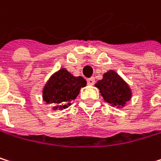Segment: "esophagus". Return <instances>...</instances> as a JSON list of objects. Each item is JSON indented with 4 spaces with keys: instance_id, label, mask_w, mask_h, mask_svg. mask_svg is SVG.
Masks as SVG:
<instances>
[{
    "instance_id": "34e87169",
    "label": "esophagus",
    "mask_w": 161,
    "mask_h": 161,
    "mask_svg": "<svg viewBox=\"0 0 161 161\" xmlns=\"http://www.w3.org/2000/svg\"><path fill=\"white\" fill-rule=\"evenodd\" d=\"M87 82H88V85H91V86H92V85H94V83H95V79H94L93 77H92V78H89V79L87 80Z\"/></svg>"
}]
</instances>
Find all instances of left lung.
Listing matches in <instances>:
<instances>
[{
	"instance_id": "1",
	"label": "left lung",
	"mask_w": 161,
	"mask_h": 161,
	"mask_svg": "<svg viewBox=\"0 0 161 161\" xmlns=\"http://www.w3.org/2000/svg\"><path fill=\"white\" fill-rule=\"evenodd\" d=\"M95 87L99 89L105 102L117 109L125 107L133 95L129 84L114 69L103 74V78L98 80Z\"/></svg>"
}]
</instances>
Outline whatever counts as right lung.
<instances>
[{
    "label": "right lung",
    "instance_id": "right-lung-1",
    "mask_svg": "<svg viewBox=\"0 0 161 161\" xmlns=\"http://www.w3.org/2000/svg\"><path fill=\"white\" fill-rule=\"evenodd\" d=\"M87 81L82 76H74L67 69L62 68L54 72L42 90L43 101L52 105V110H64L71 105L80 90L86 87Z\"/></svg>",
    "mask_w": 161,
    "mask_h": 161
}]
</instances>
